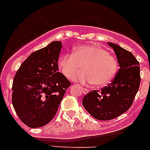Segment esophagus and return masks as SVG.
<instances>
[{"instance_id": "esophagus-1", "label": "esophagus", "mask_w": 150, "mask_h": 150, "mask_svg": "<svg viewBox=\"0 0 150 150\" xmlns=\"http://www.w3.org/2000/svg\"><path fill=\"white\" fill-rule=\"evenodd\" d=\"M82 92L83 93H85V94H86V93H88V90L86 88H82Z\"/></svg>"}]
</instances>
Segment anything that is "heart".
Returning a JSON list of instances; mask_svg holds the SVG:
<instances>
[{"label": "heart", "instance_id": "1", "mask_svg": "<svg viewBox=\"0 0 150 150\" xmlns=\"http://www.w3.org/2000/svg\"><path fill=\"white\" fill-rule=\"evenodd\" d=\"M81 66L83 70L73 77L74 81L103 87L115 76L118 62L107 49L98 44L78 46L72 54H64L58 60L59 69L67 78H72Z\"/></svg>", "mask_w": 150, "mask_h": 150}]
</instances>
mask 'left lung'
Instances as JSON below:
<instances>
[{
	"label": "left lung",
	"mask_w": 150,
	"mask_h": 150,
	"mask_svg": "<svg viewBox=\"0 0 150 150\" xmlns=\"http://www.w3.org/2000/svg\"><path fill=\"white\" fill-rule=\"evenodd\" d=\"M118 62L119 69L110 83L100 91L93 90L83 99L88 112L99 120H109L123 114L132 105L140 86L139 62L132 53L109 43Z\"/></svg>",
	"instance_id": "8db88e82"
}]
</instances>
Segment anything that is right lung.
Segmentation results:
<instances>
[{
	"instance_id": "obj_1",
	"label": "right lung",
	"mask_w": 150,
	"mask_h": 150,
	"mask_svg": "<svg viewBox=\"0 0 150 150\" xmlns=\"http://www.w3.org/2000/svg\"><path fill=\"white\" fill-rule=\"evenodd\" d=\"M62 44L54 41L32 53L16 72L12 104L18 117L30 128L46 125L55 116L71 83L59 72Z\"/></svg>"
}]
</instances>
